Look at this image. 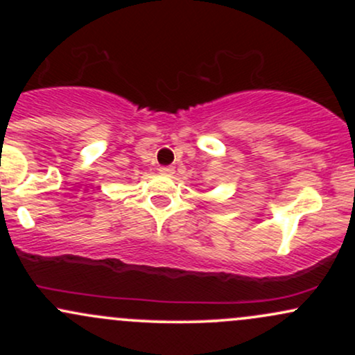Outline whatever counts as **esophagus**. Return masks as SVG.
<instances>
[{
    "label": "esophagus",
    "instance_id": "esophagus-1",
    "mask_svg": "<svg viewBox=\"0 0 355 355\" xmlns=\"http://www.w3.org/2000/svg\"><path fill=\"white\" fill-rule=\"evenodd\" d=\"M158 172H160L162 175H173L175 170L172 168V166H160V168H158Z\"/></svg>",
    "mask_w": 355,
    "mask_h": 355
}]
</instances>
